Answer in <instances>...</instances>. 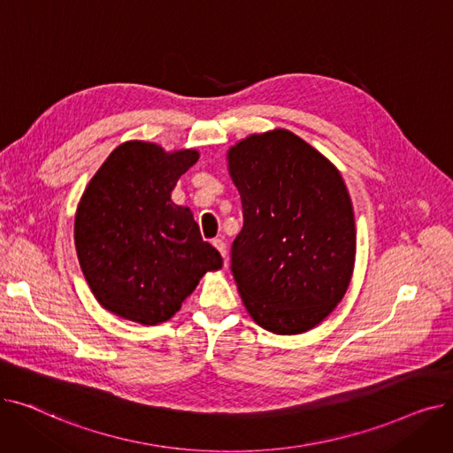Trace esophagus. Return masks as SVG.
I'll use <instances>...</instances> for the list:
<instances>
[{"label": "esophagus", "instance_id": "esophagus-1", "mask_svg": "<svg viewBox=\"0 0 453 453\" xmlns=\"http://www.w3.org/2000/svg\"><path fill=\"white\" fill-rule=\"evenodd\" d=\"M212 246L220 251V255L224 257V266H227V246L222 239H212Z\"/></svg>", "mask_w": 453, "mask_h": 453}]
</instances>
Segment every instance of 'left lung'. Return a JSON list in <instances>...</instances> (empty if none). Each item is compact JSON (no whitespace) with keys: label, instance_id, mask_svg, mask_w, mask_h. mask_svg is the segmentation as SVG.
<instances>
[{"label":"left lung","instance_id":"8db88e82","mask_svg":"<svg viewBox=\"0 0 453 453\" xmlns=\"http://www.w3.org/2000/svg\"><path fill=\"white\" fill-rule=\"evenodd\" d=\"M227 163L242 200L231 272L246 311L275 334L314 328L354 270V211L340 171L284 128L239 141Z\"/></svg>","mask_w":453,"mask_h":453}]
</instances>
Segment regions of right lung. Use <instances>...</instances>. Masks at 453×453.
<instances>
[{
    "mask_svg": "<svg viewBox=\"0 0 453 453\" xmlns=\"http://www.w3.org/2000/svg\"><path fill=\"white\" fill-rule=\"evenodd\" d=\"M193 149L119 145L89 180L75 214V248L95 299L141 325L171 319L222 257L200 234L188 207L171 200Z\"/></svg>",
    "mask_w": 453,
    "mask_h": 453,
    "instance_id": "right-lung-1",
    "label": "right lung"
}]
</instances>
